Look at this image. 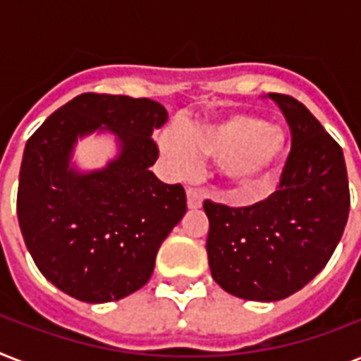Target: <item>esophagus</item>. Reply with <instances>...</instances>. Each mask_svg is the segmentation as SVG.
<instances>
[{"label":"esophagus","mask_w":361,"mask_h":361,"mask_svg":"<svg viewBox=\"0 0 361 361\" xmlns=\"http://www.w3.org/2000/svg\"><path fill=\"white\" fill-rule=\"evenodd\" d=\"M204 202V192L200 191V189H192V187H189L187 189V206L191 209H197L200 208Z\"/></svg>","instance_id":"1"}]
</instances>
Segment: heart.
<instances>
[{
    "mask_svg": "<svg viewBox=\"0 0 361 361\" xmlns=\"http://www.w3.org/2000/svg\"><path fill=\"white\" fill-rule=\"evenodd\" d=\"M163 146L178 161H191L192 149L217 159L221 174L238 192H255L274 180L288 152V136L279 125L247 114L191 125L185 135H164Z\"/></svg>",
    "mask_w": 361,
    "mask_h": 361,
    "instance_id": "b5f03b06",
    "label": "heart"
}]
</instances>
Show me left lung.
<instances>
[{
    "label": "left lung",
    "mask_w": 361,
    "mask_h": 361,
    "mask_svg": "<svg viewBox=\"0 0 361 361\" xmlns=\"http://www.w3.org/2000/svg\"><path fill=\"white\" fill-rule=\"evenodd\" d=\"M268 97L292 135L277 191L245 208L204 202L212 277L252 302H277L307 285L336 251L350 209L341 146L300 101Z\"/></svg>",
    "instance_id": "obj_1"
}]
</instances>
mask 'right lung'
<instances>
[{"label":"right lung","mask_w":361,"mask_h":361,"mask_svg":"<svg viewBox=\"0 0 361 361\" xmlns=\"http://www.w3.org/2000/svg\"><path fill=\"white\" fill-rule=\"evenodd\" d=\"M169 114L152 99L82 93L25 144L16 214L33 262L52 285L87 303L121 300L146 285L164 238L187 212L180 183L153 174V129ZM118 136L121 155L84 175L71 167L75 140L93 130Z\"/></svg>","instance_id":"right-lung-1"}]
</instances>
